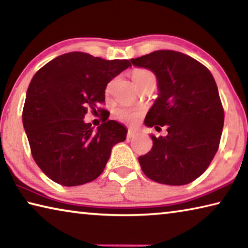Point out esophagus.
Segmentation results:
<instances>
[{"label":"esophagus","instance_id":"1","mask_svg":"<svg viewBox=\"0 0 248 248\" xmlns=\"http://www.w3.org/2000/svg\"><path fill=\"white\" fill-rule=\"evenodd\" d=\"M138 134H139V132L136 131V130L129 129V130H128V133H127V138H128V139H131V138L137 137Z\"/></svg>","mask_w":248,"mask_h":248}]
</instances>
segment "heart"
<instances>
[{
    "label": "heart",
    "instance_id": "1",
    "mask_svg": "<svg viewBox=\"0 0 248 248\" xmlns=\"http://www.w3.org/2000/svg\"><path fill=\"white\" fill-rule=\"evenodd\" d=\"M131 78L133 79V82L136 83V85L139 86L142 82L145 81V79H148L150 78H155V77L150 70L137 68L132 70ZM110 89H111V83L108 84L106 89L107 93L108 92H110ZM142 114H143V109L140 107L120 106V107H117L114 110V116L116 117V119L124 121V123H128V124L136 123V121L142 116Z\"/></svg>",
    "mask_w": 248,
    "mask_h": 248
}]
</instances>
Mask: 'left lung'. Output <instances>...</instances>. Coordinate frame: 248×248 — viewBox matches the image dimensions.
<instances>
[{"label":"left lung","mask_w":248,"mask_h":248,"mask_svg":"<svg viewBox=\"0 0 248 248\" xmlns=\"http://www.w3.org/2000/svg\"><path fill=\"white\" fill-rule=\"evenodd\" d=\"M133 65L156 75L158 97L145 117L146 127L167 136L151 134L153 146L139 157L143 173L159 184L180 186L199 177L219 149L224 110L210 71L187 54L157 50L131 59Z\"/></svg>","instance_id":"left-lung-1"}]
</instances>
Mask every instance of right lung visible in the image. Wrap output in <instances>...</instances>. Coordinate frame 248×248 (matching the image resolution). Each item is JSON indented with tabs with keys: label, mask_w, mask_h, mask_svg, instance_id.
Returning <instances> with one entry per match:
<instances>
[{
	"label": "right lung",
	"mask_w": 248,
	"mask_h": 248,
	"mask_svg": "<svg viewBox=\"0 0 248 248\" xmlns=\"http://www.w3.org/2000/svg\"><path fill=\"white\" fill-rule=\"evenodd\" d=\"M129 66V60L74 51L54 58L33 75L23 124L36 164L53 182L66 187L93 182L112 146L125 140L127 129L117 121L107 117L94 130L83 118L105 103L107 84Z\"/></svg>",
	"instance_id": "right-lung-1"
}]
</instances>
